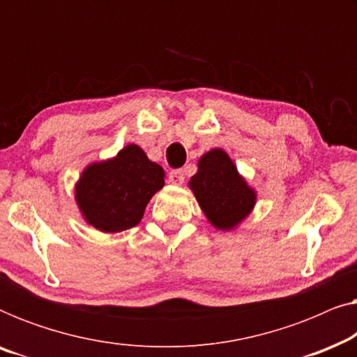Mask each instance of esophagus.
<instances>
[{"instance_id": "esophagus-1", "label": "esophagus", "mask_w": 357, "mask_h": 357, "mask_svg": "<svg viewBox=\"0 0 357 357\" xmlns=\"http://www.w3.org/2000/svg\"><path fill=\"white\" fill-rule=\"evenodd\" d=\"M185 180V172L182 169H172L169 172V182H172L175 185H180Z\"/></svg>"}]
</instances>
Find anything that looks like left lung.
<instances>
[{
    "mask_svg": "<svg viewBox=\"0 0 357 357\" xmlns=\"http://www.w3.org/2000/svg\"><path fill=\"white\" fill-rule=\"evenodd\" d=\"M198 204L214 227H236L255 203V193L237 174L236 165L221 149H213L198 162V172L190 180Z\"/></svg>",
    "mask_w": 357,
    "mask_h": 357,
    "instance_id": "left-lung-1",
    "label": "left lung"
}]
</instances>
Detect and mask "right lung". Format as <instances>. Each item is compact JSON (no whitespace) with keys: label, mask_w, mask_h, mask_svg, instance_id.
<instances>
[{"label":"right lung","mask_w":357,"mask_h":357,"mask_svg":"<svg viewBox=\"0 0 357 357\" xmlns=\"http://www.w3.org/2000/svg\"><path fill=\"white\" fill-rule=\"evenodd\" d=\"M162 187V167L130 144L115 159L92 164L82 172L76 199L91 226L102 232H120L141 221L146 204Z\"/></svg>","instance_id":"1"}]
</instances>
